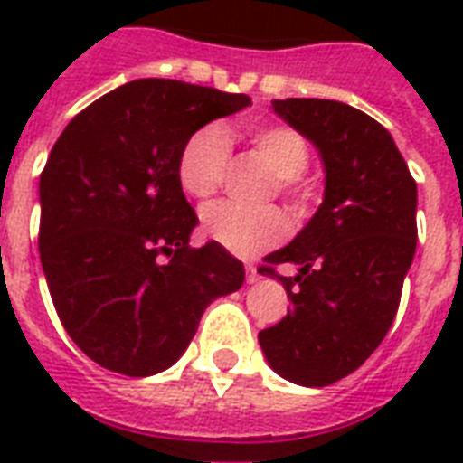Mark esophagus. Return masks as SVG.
Wrapping results in <instances>:
<instances>
[{"label":"esophagus","instance_id":"1","mask_svg":"<svg viewBox=\"0 0 463 463\" xmlns=\"http://www.w3.org/2000/svg\"><path fill=\"white\" fill-rule=\"evenodd\" d=\"M245 271H247V283H257L261 279L260 271H257V267H252V264H247Z\"/></svg>","mask_w":463,"mask_h":463}]
</instances>
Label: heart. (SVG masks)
<instances>
[{"mask_svg":"<svg viewBox=\"0 0 463 463\" xmlns=\"http://www.w3.org/2000/svg\"><path fill=\"white\" fill-rule=\"evenodd\" d=\"M247 137L271 175L276 189L290 199H300L298 177L309 165V146L305 137L286 125L250 127ZM231 158L228 137L218 125L199 127L182 144L177 156V182L194 199H206L221 187ZM203 235L238 257H254L286 238L288 223L276 209H245L232 202L209 203L202 211Z\"/></svg>","mask_w":463,"mask_h":463,"instance_id":"heart-1","label":"heart"}]
</instances>
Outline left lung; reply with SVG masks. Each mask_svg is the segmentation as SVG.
Instances as JSON below:
<instances>
[{
	"instance_id": "left-lung-1",
	"label": "left lung",
	"mask_w": 463,
	"mask_h": 463,
	"mask_svg": "<svg viewBox=\"0 0 463 463\" xmlns=\"http://www.w3.org/2000/svg\"><path fill=\"white\" fill-rule=\"evenodd\" d=\"M274 112L322 156L324 199L269 264H298L279 279L293 307L260 331L283 380L326 387L358 370L387 336L416 254V180L392 134L365 112L322 98H286Z\"/></svg>"
}]
</instances>
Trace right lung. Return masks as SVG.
Instances as JSON below:
<instances>
[{
    "instance_id": "add662e5",
    "label": "right lung",
    "mask_w": 463,
    "mask_h": 463,
    "mask_svg": "<svg viewBox=\"0 0 463 463\" xmlns=\"http://www.w3.org/2000/svg\"><path fill=\"white\" fill-rule=\"evenodd\" d=\"M252 105L245 93L137 79L81 110L40 175V261L54 309L90 360L127 377L177 363L203 309L245 267L199 223L177 182L182 144Z\"/></svg>"
}]
</instances>
